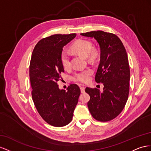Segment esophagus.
Listing matches in <instances>:
<instances>
[{
  "mask_svg": "<svg viewBox=\"0 0 151 151\" xmlns=\"http://www.w3.org/2000/svg\"><path fill=\"white\" fill-rule=\"evenodd\" d=\"M85 88L84 87H82V86H81V87H80L81 93H84L85 92Z\"/></svg>",
  "mask_w": 151,
  "mask_h": 151,
  "instance_id": "1",
  "label": "esophagus"
}]
</instances>
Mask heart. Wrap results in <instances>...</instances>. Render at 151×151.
Segmentation results:
<instances>
[{"instance_id":"b5f03b06","label":"heart","mask_w":151,"mask_h":151,"mask_svg":"<svg viewBox=\"0 0 151 151\" xmlns=\"http://www.w3.org/2000/svg\"><path fill=\"white\" fill-rule=\"evenodd\" d=\"M71 49L82 55L85 58H88L90 59H93L96 56V53L92 51L93 45L91 42L85 39H79L76 41L71 46ZM61 62L62 66L65 68H70L71 66L70 55L68 51L63 50L61 53ZM92 71L90 69L85 70H81L75 73L72 79L75 81L81 83H87L90 80V75Z\"/></svg>"}]
</instances>
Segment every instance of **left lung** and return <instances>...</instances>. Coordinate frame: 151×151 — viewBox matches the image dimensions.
I'll use <instances>...</instances> for the list:
<instances>
[{
    "label": "left lung",
    "instance_id": "obj_1",
    "mask_svg": "<svg viewBox=\"0 0 151 151\" xmlns=\"http://www.w3.org/2000/svg\"><path fill=\"white\" fill-rule=\"evenodd\" d=\"M81 35L94 38L101 49L100 63L96 75L97 83L104 85L103 91L87 87V105L94 119L109 122L121 113L128 100L130 71L126 49L121 40L113 33L92 31Z\"/></svg>",
    "mask_w": 151,
    "mask_h": 151
}]
</instances>
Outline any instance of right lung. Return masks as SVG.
<instances>
[{"label": "right lung", "mask_w": 151, "mask_h": 151, "mask_svg": "<svg viewBox=\"0 0 151 151\" xmlns=\"http://www.w3.org/2000/svg\"><path fill=\"white\" fill-rule=\"evenodd\" d=\"M76 35L55 34L42 38L32 54L29 80L32 99L41 117L54 127H64L71 122L80 95L76 84L68 86L67 92L60 90L58 85L64 71L61 62L63 48Z\"/></svg>", "instance_id": "add662e5"}]
</instances>
